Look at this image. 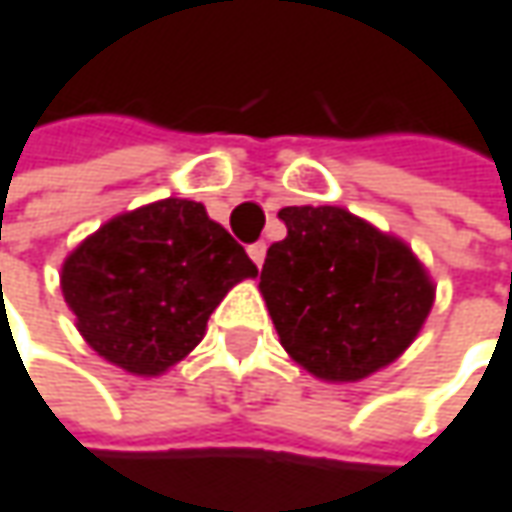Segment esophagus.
<instances>
[{
    "mask_svg": "<svg viewBox=\"0 0 512 512\" xmlns=\"http://www.w3.org/2000/svg\"><path fill=\"white\" fill-rule=\"evenodd\" d=\"M249 257L255 260L257 266H263V260H266V243H263V240L252 243V246H249Z\"/></svg>",
    "mask_w": 512,
    "mask_h": 512,
    "instance_id": "esophagus-1",
    "label": "esophagus"
}]
</instances>
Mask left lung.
I'll use <instances>...</instances> for the list:
<instances>
[{
  "label": "left lung",
  "mask_w": 512,
  "mask_h": 512,
  "mask_svg": "<svg viewBox=\"0 0 512 512\" xmlns=\"http://www.w3.org/2000/svg\"><path fill=\"white\" fill-rule=\"evenodd\" d=\"M278 217L286 237L266 252L260 295L286 353L327 382H359L403 356L435 304L417 255L339 205Z\"/></svg>",
  "instance_id": "obj_1"
}]
</instances>
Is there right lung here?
I'll return each mask as SVG.
<instances>
[{
  "instance_id": "1",
  "label": "right lung",
  "mask_w": 512,
  "mask_h": 512,
  "mask_svg": "<svg viewBox=\"0 0 512 512\" xmlns=\"http://www.w3.org/2000/svg\"><path fill=\"white\" fill-rule=\"evenodd\" d=\"M257 266L202 202L159 199L118 214L63 260L77 330L127 374L159 376L194 350L226 292Z\"/></svg>"
}]
</instances>
